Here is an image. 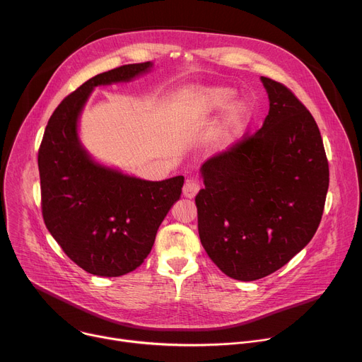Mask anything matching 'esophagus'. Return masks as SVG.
<instances>
[{
	"instance_id": "34e87169",
	"label": "esophagus",
	"mask_w": 362,
	"mask_h": 362,
	"mask_svg": "<svg viewBox=\"0 0 362 362\" xmlns=\"http://www.w3.org/2000/svg\"><path fill=\"white\" fill-rule=\"evenodd\" d=\"M199 189H201V186L195 177H187L183 185V195L186 198H195Z\"/></svg>"
}]
</instances>
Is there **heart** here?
Listing matches in <instances>:
<instances>
[{"mask_svg":"<svg viewBox=\"0 0 362 362\" xmlns=\"http://www.w3.org/2000/svg\"><path fill=\"white\" fill-rule=\"evenodd\" d=\"M233 99V91L224 87H202L198 90L197 107L201 113L208 115L215 110L224 109ZM250 119V109L245 102L231 103L220 124L212 132V144L215 148H226L238 132H242Z\"/></svg>","mask_w":362,"mask_h":362,"instance_id":"heart-1","label":"heart"}]
</instances>
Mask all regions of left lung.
I'll use <instances>...</instances> for the list:
<instances>
[{
    "label": "left lung",
    "mask_w": 362,
    "mask_h": 362,
    "mask_svg": "<svg viewBox=\"0 0 362 362\" xmlns=\"http://www.w3.org/2000/svg\"><path fill=\"white\" fill-rule=\"evenodd\" d=\"M260 81L269 99L262 128L202 164L195 198L205 252L238 281L271 275L310 243L329 187L315 117L284 84Z\"/></svg>",
    "instance_id": "1"
}]
</instances>
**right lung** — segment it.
I'll return each mask as SVG.
<instances>
[{"label":"right lung","mask_w":362,"mask_h":362,"mask_svg":"<svg viewBox=\"0 0 362 362\" xmlns=\"http://www.w3.org/2000/svg\"><path fill=\"white\" fill-rule=\"evenodd\" d=\"M151 68L153 62L129 64L86 81L55 109L39 148L46 228L72 262L98 276L136 269L182 194L183 176L151 182L127 175L95 161L78 135L81 112L95 87L129 83Z\"/></svg>","instance_id":"1"}]
</instances>
